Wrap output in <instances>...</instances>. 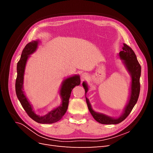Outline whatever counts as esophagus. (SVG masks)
<instances>
[{"mask_svg":"<svg viewBox=\"0 0 153 153\" xmlns=\"http://www.w3.org/2000/svg\"><path fill=\"white\" fill-rule=\"evenodd\" d=\"M87 74L85 73H83L82 74V75H81V78H82V80L85 79V78H87Z\"/></svg>","mask_w":153,"mask_h":153,"instance_id":"1","label":"esophagus"}]
</instances>
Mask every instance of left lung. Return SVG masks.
<instances>
[{"label":"left lung","mask_w":153,"mask_h":153,"mask_svg":"<svg viewBox=\"0 0 153 153\" xmlns=\"http://www.w3.org/2000/svg\"><path fill=\"white\" fill-rule=\"evenodd\" d=\"M122 48L123 50L119 53L118 55L119 58L123 61V64L126 68L129 75H130L131 80L130 91H129V96L128 103L124 108L123 112L121 116L115 118L102 113L95 112L92 108L89 99L86 97V93L89 90L88 85L85 82L82 83V85L85 91V99L88 108H89V112L94 119L97 122L101 124H117L121 123L130 114L134 106L137 103L138 96H139L140 89V77L141 75V66L137 61L135 52L129 46L124 43Z\"/></svg>","instance_id":"8db88e82"}]
</instances>
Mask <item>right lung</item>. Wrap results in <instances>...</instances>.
<instances>
[{"instance_id":"obj_1","label":"right lung","mask_w":153,"mask_h":153,"mask_svg":"<svg viewBox=\"0 0 153 153\" xmlns=\"http://www.w3.org/2000/svg\"><path fill=\"white\" fill-rule=\"evenodd\" d=\"M39 42V39L31 41L25 46L22 51L21 58L17 63V77L15 84L16 94L23 108L31 119L41 124H52L59 121L66 112L72 89L75 86L80 84V78L78 75H75L64 79L62 82L59 91V94L62 100L61 105L42 116L36 114L25 94L24 79L27 62L30 55L34 53L38 48Z\"/></svg>"}]
</instances>
